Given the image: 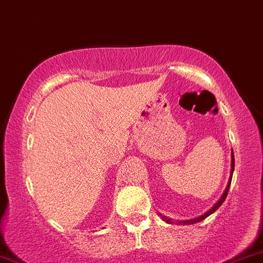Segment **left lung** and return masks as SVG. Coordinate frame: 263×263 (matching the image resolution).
<instances>
[{
	"mask_svg": "<svg viewBox=\"0 0 263 263\" xmlns=\"http://www.w3.org/2000/svg\"><path fill=\"white\" fill-rule=\"evenodd\" d=\"M234 168H235V158H234V153H231V172H230V178H229V182H228V185H226V189H225V192L222 193V195H221V198L219 199L218 201H216V204H214V206L211 208L210 210H208L206 213L205 214H203V215H200V216H198V218H195V219H192V220H184V221H179L178 222V224H183V225H189V224H195V222H199V221H201V220H204V219H206L208 216L209 215H211V214L214 213V211H216L220 208V205H221L222 203H224V200L226 199V195H228V192H229V188H230V184H231V179H232V173H234ZM159 215H161V214H159ZM162 216V215H161ZM162 219L164 220L165 222H168V224H172V220L171 219H168V218H165V216H162Z\"/></svg>",
	"mask_w": 263,
	"mask_h": 263,
	"instance_id": "left-lung-1",
	"label": "left lung"
}]
</instances>
